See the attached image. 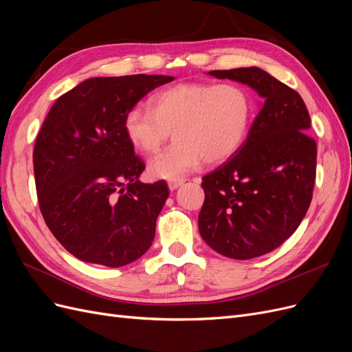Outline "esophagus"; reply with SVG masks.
Returning a JSON list of instances; mask_svg holds the SVG:
<instances>
[{
  "label": "esophagus",
  "mask_w": 352,
  "mask_h": 352,
  "mask_svg": "<svg viewBox=\"0 0 352 352\" xmlns=\"http://www.w3.org/2000/svg\"><path fill=\"white\" fill-rule=\"evenodd\" d=\"M185 184V179H175V180H170L168 182V189L170 190H175L179 186H182Z\"/></svg>",
  "instance_id": "esophagus-1"
}]
</instances>
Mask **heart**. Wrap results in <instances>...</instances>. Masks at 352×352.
<instances>
[{"label": "heart", "instance_id": "1", "mask_svg": "<svg viewBox=\"0 0 352 352\" xmlns=\"http://www.w3.org/2000/svg\"><path fill=\"white\" fill-rule=\"evenodd\" d=\"M150 105L126 114L124 132L138 151L154 155L173 131V144L150 163L154 176L168 180L235 154L252 117L251 94L239 83H179L154 94Z\"/></svg>", "mask_w": 352, "mask_h": 352}]
</instances>
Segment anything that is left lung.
<instances>
[{"label": "left lung", "instance_id": "left-lung-1", "mask_svg": "<svg viewBox=\"0 0 352 352\" xmlns=\"http://www.w3.org/2000/svg\"><path fill=\"white\" fill-rule=\"evenodd\" d=\"M210 74L248 85L263 98L239 150L201 182L202 239L225 257L250 260L280 247L300 226L313 198L317 144L301 95L267 72Z\"/></svg>", "mask_w": 352, "mask_h": 352}]
</instances>
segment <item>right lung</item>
Listing matches in <instances>:
<instances>
[{"instance_id": "1", "label": "right lung", "mask_w": 352, "mask_h": 352, "mask_svg": "<svg viewBox=\"0 0 352 352\" xmlns=\"http://www.w3.org/2000/svg\"><path fill=\"white\" fill-rule=\"evenodd\" d=\"M172 76L92 78L63 94L34 148L39 210L74 257L122 267L148 251L168 197L166 180L141 184L145 164L124 132V117Z\"/></svg>"}]
</instances>
